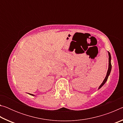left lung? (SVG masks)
<instances>
[{"label":"left lung","instance_id":"1","mask_svg":"<svg viewBox=\"0 0 123 123\" xmlns=\"http://www.w3.org/2000/svg\"><path fill=\"white\" fill-rule=\"evenodd\" d=\"M108 53H109V68H108V70H107V74H106V76L105 79H104L103 82H102V84L100 85V86H99V88L100 89L101 88V87L103 86V85L105 84V83L106 82V81L107 80V79H108V77H109V75L110 74V73H111V68H112V65H111V54L109 53V51H108Z\"/></svg>","mask_w":123,"mask_h":123}]
</instances>
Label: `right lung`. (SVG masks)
I'll use <instances>...</instances> for the list:
<instances>
[{"instance_id":"add662e5","label":"right lung","mask_w":123,"mask_h":123,"mask_svg":"<svg viewBox=\"0 0 123 123\" xmlns=\"http://www.w3.org/2000/svg\"><path fill=\"white\" fill-rule=\"evenodd\" d=\"M29 94H30V95H34H34H33V94H30V93H29Z\"/></svg>"}]
</instances>
